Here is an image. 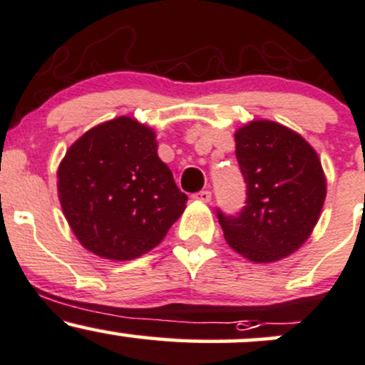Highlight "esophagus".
Wrapping results in <instances>:
<instances>
[{
	"label": "esophagus",
	"instance_id": "34e87169",
	"mask_svg": "<svg viewBox=\"0 0 365 365\" xmlns=\"http://www.w3.org/2000/svg\"><path fill=\"white\" fill-rule=\"evenodd\" d=\"M194 199L202 200V202H209V200H211V192H209V190L197 192V194H194Z\"/></svg>",
	"mask_w": 365,
	"mask_h": 365
}]
</instances>
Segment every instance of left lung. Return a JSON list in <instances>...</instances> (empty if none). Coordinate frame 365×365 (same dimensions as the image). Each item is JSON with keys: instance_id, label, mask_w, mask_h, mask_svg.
Wrapping results in <instances>:
<instances>
[{"instance_id": "1", "label": "left lung", "mask_w": 365, "mask_h": 365, "mask_svg": "<svg viewBox=\"0 0 365 365\" xmlns=\"http://www.w3.org/2000/svg\"><path fill=\"white\" fill-rule=\"evenodd\" d=\"M247 183L237 216L217 209L225 240L252 262H274L304 245L319 220L326 177L312 145L293 130L254 120L235 132Z\"/></svg>"}]
</instances>
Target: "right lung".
<instances>
[{"label": "right lung", "mask_w": 365, "mask_h": 365, "mask_svg": "<svg viewBox=\"0 0 365 365\" xmlns=\"http://www.w3.org/2000/svg\"><path fill=\"white\" fill-rule=\"evenodd\" d=\"M58 197L78 242L113 261L154 249L187 202L158 156L154 130L130 116L104 121L70 145Z\"/></svg>", "instance_id": "obj_1"}]
</instances>
